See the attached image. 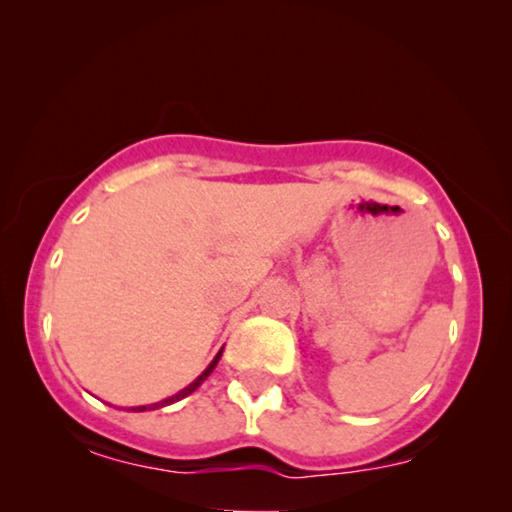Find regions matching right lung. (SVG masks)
<instances>
[{
	"mask_svg": "<svg viewBox=\"0 0 512 512\" xmlns=\"http://www.w3.org/2000/svg\"><path fill=\"white\" fill-rule=\"evenodd\" d=\"M221 354H223V347L219 349V354H216V356H214V359H212V363H209V366H207L205 370H202V373H200L198 377H195V380H193L191 384H188V387H184V389H181V391H177V394H174V396H167V398H163V401H158V403H151V405H135V408H130V410H132V412H144V410H158V408H165V405H172V403H177V401H181V398H186L188 394H193V391H195V389H198V387H200V384L207 380V377H209V373H212V370L216 368V363H219V359H221Z\"/></svg>",
	"mask_w": 512,
	"mask_h": 512,
	"instance_id": "1",
	"label": "right lung"
}]
</instances>
